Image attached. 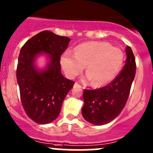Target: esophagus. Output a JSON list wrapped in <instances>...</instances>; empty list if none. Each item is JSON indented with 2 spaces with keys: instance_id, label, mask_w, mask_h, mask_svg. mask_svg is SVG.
Segmentation results:
<instances>
[{
  "instance_id": "34e87169",
  "label": "esophagus",
  "mask_w": 153,
  "mask_h": 153,
  "mask_svg": "<svg viewBox=\"0 0 153 153\" xmlns=\"http://www.w3.org/2000/svg\"><path fill=\"white\" fill-rule=\"evenodd\" d=\"M75 87H78V88H81V85H80L79 84H78V83H75Z\"/></svg>"
}]
</instances>
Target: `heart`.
Listing matches in <instances>:
<instances>
[{"instance_id":"obj_1","label":"heart","mask_w":153,"mask_h":153,"mask_svg":"<svg viewBox=\"0 0 153 153\" xmlns=\"http://www.w3.org/2000/svg\"><path fill=\"white\" fill-rule=\"evenodd\" d=\"M124 54L117 47L104 42H86L75 48L74 54L65 52L61 57V64L66 75L75 78L86 67L87 75L84 82H91L95 86L109 84L121 71Z\"/></svg>"}]
</instances>
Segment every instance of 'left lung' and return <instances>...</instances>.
Here are the masks:
<instances>
[{
    "instance_id": "8db88e82",
    "label": "left lung",
    "mask_w": 153,
    "mask_h": 153,
    "mask_svg": "<svg viewBox=\"0 0 153 153\" xmlns=\"http://www.w3.org/2000/svg\"><path fill=\"white\" fill-rule=\"evenodd\" d=\"M126 53L124 67L113 81L100 89L84 91L82 115L90 124L97 126L108 124L124 109L136 70L133 52L128 46Z\"/></svg>"
}]
</instances>
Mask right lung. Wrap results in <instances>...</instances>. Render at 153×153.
I'll return each mask as SVG.
<instances>
[{"label": "right lung", "instance_id": "1", "mask_svg": "<svg viewBox=\"0 0 153 153\" xmlns=\"http://www.w3.org/2000/svg\"><path fill=\"white\" fill-rule=\"evenodd\" d=\"M68 37L50 31L35 35L21 48L17 67V81L21 103L29 118L47 124L59 115L61 106L74 81L61 73L60 58L69 44ZM44 55V67L36 65V59Z\"/></svg>", "mask_w": 153, "mask_h": 153}]
</instances>
